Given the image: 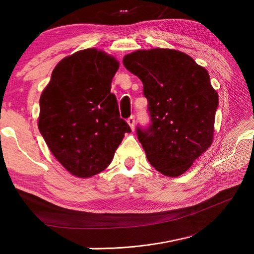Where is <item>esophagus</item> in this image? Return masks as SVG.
Here are the masks:
<instances>
[{
    "label": "esophagus",
    "instance_id": "obj_1",
    "mask_svg": "<svg viewBox=\"0 0 254 254\" xmlns=\"http://www.w3.org/2000/svg\"><path fill=\"white\" fill-rule=\"evenodd\" d=\"M127 124L130 126V127L132 128V130H134V127H135V118L134 115H132V117H130L127 119Z\"/></svg>",
    "mask_w": 254,
    "mask_h": 254
}]
</instances>
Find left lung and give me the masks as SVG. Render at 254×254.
I'll return each instance as SVG.
<instances>
[{"instance_id":"obj_1","label":"left lung","mask_w":254,"mask_h":254,"mask_svg":"<svg viewBox=\"0 0 254 254\" xmlns=\"http://www.w3.org/2000/svg\"><path fill=\"white\" fill-rule=\"evenodd\" d=\"M123 65L139 77L151 122L136 127L147 159L159 173L178 177L213 142L218 95L208 71L174 49L136 50Z\"/></svg>"}]
</instances>
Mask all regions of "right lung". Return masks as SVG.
I'll use <instances>...</instances> for the list:
<instances>
[{
  "instance_id": "1",
  "label": "right lung",
  "mask_w": 254,
  "mask_h": 254,
  "mask_svg": "<svg viewBox=\"0 0 254 254\" xmlns=\"http://www.w3.org/2000/svg\"><path fill=\"white\" fill-rule=\"evenodd\" d=\"M118 69V60L104 51H77L55 67L40 96L39 131L56 159L76 177L107 168L131 132L111 93Z\"/></svg>"
}]
</instances>
